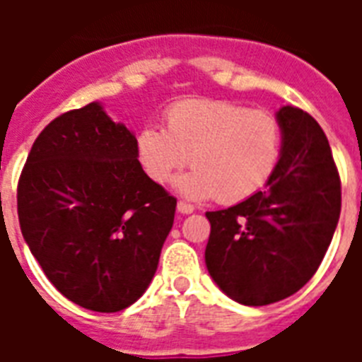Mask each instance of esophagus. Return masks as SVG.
Segmentation results:
<instances>
[{
    "label": "esophagus",
    "instance_id": "esophagus-1",
    "mask_svg": "<svg viewBox=\"0 0 362 362\" xmlns=\"http://www.w3.org/2000/svg\"><path fill=\"white\" fill-rule=\"evenodd\" d=\"M176 210H178L180 214H192L195 209H193L192 204H187V203H184V201H180V203L176 204Z\"/></svg>",
    "mask_w": 362,
    "mask_h": 362
}]
</instances>
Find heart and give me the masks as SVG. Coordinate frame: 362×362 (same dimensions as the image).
<instances>
[{
  "instance_id": "1",
  "label": "heart",
  "mask_w": 362,
  "mask_h": 362,
  "mask_svg": "<svg viewBox=\"0 0 362 362\" xmlns=\"http://www.w3.org/2000/svg\"><path fill=\"white\" fill-rule=\"evenodd\" d=\"M280 146V125L272 115L206 99L176 103L167 112V129L150 124L136 136L139 161L153 182L170 180L189 158L193 170L176 180V189L220 203L257 193L274 173Z\"/></svg>"
}]
</instances>
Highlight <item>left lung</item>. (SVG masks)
<instances>
[{
	"label": "left lung",
	"instance_id": "obj_1",
	"mask_svg": "<svg viewBox=\"0 0 362 362\" xmlns=\"http://www.w3.org/2000/svg\"><path fill=\"white\" fill-rule=\"evenodd\" d=\"M281 148L263 192L206 212L204 263L216 286L244 306L291 297L315 274L340 218V176L320 124L286 105Z\"/></svg>",
	"mask_w": 362,
	"mask_h": 362
}]
</instances>
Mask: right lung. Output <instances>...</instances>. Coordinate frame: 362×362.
Returning <instances> with one entry per match:
<instances>
[{"instance_id": "add662e5", "label": "right lung", "mask_w": 362, "mask_h": 362, "mask_svg": "<svg viewBox=\"0 0 362 362\" xmlns=\"http://www.w3.org/2000/svg\"><path fill=\"white\" fill-rule=\"evenodd\" d=\"M16 199L25 244L52 286L107 314L146 291L176 210L142 170L135 133L98 101L41 131Z\"/></svg>"}]
</instances>
